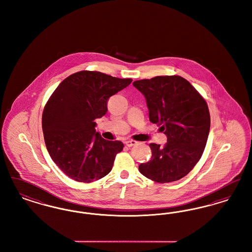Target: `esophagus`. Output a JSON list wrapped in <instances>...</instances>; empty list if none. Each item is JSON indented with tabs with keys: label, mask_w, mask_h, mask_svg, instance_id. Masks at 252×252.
<instances>
[{
	"label": "esophagus",
	"mask_w": 252,
	"mask_h": 252,
	"mask_svg": "<svg viewBox=\"0 0 252 252\" xmlns=\"http://www.w3.org/2000/svg\"><path fill=\"white\" fill-rule=\"evenodd\" d=\"M125 144H126V146L130 147V146H134V145H136L138 143H137L136 141H133V140H128V141H126V142H125Z\"/></svg>",
	"instance_id": "34e87169"
}]
</instances>
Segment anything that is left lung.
Wrapping results in <instances>:
<instances>
[{
    "mask_svg": "<svg viewBox=\"0 0 252 252\" xmlns=\"http://www.w3.org/2000/svg\"><path fill=\"white\" fill-rule=\"evenodd\" d=\"M133 86L146 99L150 122L167 136L163 147L149 144L152 158L139 171L158 183L182 179L198 162L207 144L211 117L206 100L180 75L137 80Z\"/></svg>",
    "mask_w": 252,
    "mask_h": 252,
    "instance_id": "8db88e82",
    "label": "left lung"
}]
</instances>
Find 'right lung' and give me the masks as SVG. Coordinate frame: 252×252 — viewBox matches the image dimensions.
Returning <instances> with one entry per match:
<instances>
[{"instance_id": "1", "label": "right lung", "mask_w": 252, "mask_h": 252, "mask_svg": "<svg viewBox=\"0 0 252 252\" xmlns=\"http://www.w3.org/2000/svg\"><path fill=\"white\" fill-rule=\"evenodd\" d=\"M131 82L81 71L65 78L50 96L42 113L44 141L53 161L72 180L90 183L111 171L124 144L103 139L94 120L107 113L108 98Z\"/></svg>"}]
</instances>
